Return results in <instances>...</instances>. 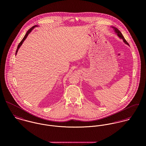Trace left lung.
<instances>
[{"instance_id": "left-lung-1", "label": "left lung", "mask_w": 146, "mask_h": 146, "mask_svg": "<svg viewBox=\"0 0 146 146\" xmlns=\"http://www.w3.org/2000/svg\"><path fill=\"white\" fill-rule=\"evenodd\" d=\"M112 27L113 29V30H114V31L115 32V33L117 35V36L120 38V39H123V42H125V44H126L127 45H129V44H128V42L126 41V40L125 39V38H124V36H123V35H122V34H121V33L117 29V28H116V27H113V26H112Z\"/></svg>"}]
</instances>
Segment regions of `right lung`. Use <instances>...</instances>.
Masks as SVG:
<instances>
[{
  "instance_id": "right-lung-1",
  "label": "right lung",
  "mask_w": 146,
  "mask_h": 146,
  "mask_svg": "<svg viewBox=\"0 0 146 146\" xmlns=\"http://www.w3.org/2000/svg\"><path fill=\"white\" fill-rule=\"evenodd\" d=\"M38 26H37V25H35V26H33L31 29H30L28 31H27V32L26 33V34H25V36H24V38H23V39L21 40V42L19 43V45H18V46H17V50H16V54H17V52H18V50H19V48H20V46H21V45L22 44V43L23 42L25 41V40L26 39V38L27 37V36H28V35L31 32V31L35 27H38Z\"/></svg>"
}]
</instances>
